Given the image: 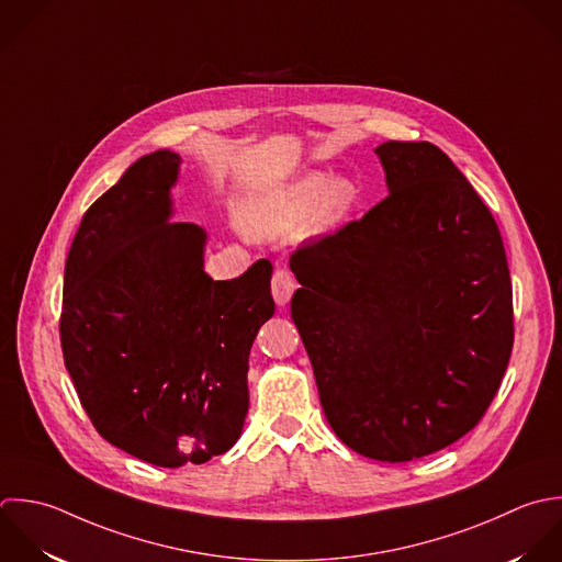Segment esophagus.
Segmentation results:
<instances>
[{
    "label": "esophagus",
    "mask_w": 562,
    "mask_h": 562,
    "mask_svg": "<svg viewBox=\"0 0 562 562\" xmlns=\"http://www.w3.org/2000/svg\"><path fill=\"white\" fill-rule=\"evenodd\" d=\"M293 291H295V280H293V276H291L286 269H278V271L273 273V280H271V293H273L276 304H278V306H284V304L291 300Z\"/></svg>",
    "instance_id": "1"
}]
</instances>
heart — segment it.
Segmentation results:
<instances>
[{
    "label": "heart",
    "mask_w": 562,
    "mask_h": 562,
    "mask_svg": "<svg viewBox=\"0 0 562 562\" xmlns=\"http://www.w3.org/2000/svg\"><path fill=\"white\" fill-rule=\"evenodd\" d=\"M357 194L359 190L348 177L324 179V175L311 172L254 201L243 214V229L262 240L295 232L304 238L324 236L352 210Z\"/></svg>",
    "instance_id": "heart-1"
}]
</instances>
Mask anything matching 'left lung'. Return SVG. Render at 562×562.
I'll return each mask as SVG.
<instances>
[{
	"mask_svg": "<svg viewBox=\"0 0 562 562\" xmlns=\"http://www.w3.org/2000/svg\"><path fill=\"white\" fill-rule=\"evenodd\" d=\"M390 194L291 256V317L337 438L412 462L467 436L510 361L513 284L499 227L431 142L374 150Z\"/></svg>",
	"mask_w": 562,
	"mask_h": 562,
	"instance_id": "1",
	"label": "left lung"
}]
</instances>
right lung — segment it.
Wrapping results in <instances>:
<instances>
[{"mask_svg":"<svg viewBox=\"0 0 562 562\" xmlns=\"http://www.w3.org/2000/svg\"><path fill=\"white\" fill-rule=\"evenodd\" d=\"M181 157H139L82 216L63 282L65 368L95 431L164 469L229 451L249 409V350L273 315L269 260L203 269L207 234L175 223Z\"/></svg>","mask_w":562,"mask_h":562,"instance_id":"1","label":"right lung"}]
</instances>
